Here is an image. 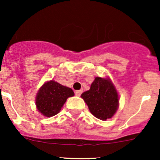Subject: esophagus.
Instances as JSON below:
<instances>
[{
  "label": "esophagus",
  "mask_w": 160,
  "mask_h": 160,
  "mask_svg": "<svg viewBox=\"0 0 160 160\" xmlns=\"http://www.w3.org/2000/svg\"><path fill=\"white\" fill-rule=\"evenodd\" d=\"M82 92H83V90H76L75 91V94L77 95V96H80V95H81V93H82Z\"/></svg>",
  "instance_id": "1"
}]
</instances>
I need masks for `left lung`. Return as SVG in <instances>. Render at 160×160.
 Instances as JSON below:
<instances>
[{
    "label": "left lung",
    "mask_w": 160,
    "mask_h": 160,
    "mask_svg": "<svg viewBox=\"0 0 160 160\" xmlns=\"http://www.w3.org/2000/svg\"><path fill=\"white\" fill-rule=\"evenodd\" d=\"M81 98L88 104L90 113L102 121L112 118L118 108V94L109 78L97 77L90 90L83 92Z\"/></svg>",
    "instance_id": "obj_1"
}]
</instances>
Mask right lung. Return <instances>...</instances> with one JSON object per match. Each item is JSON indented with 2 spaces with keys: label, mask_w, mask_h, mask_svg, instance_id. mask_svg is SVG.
<instances>
[{
  "label": "right lung",
  "mask_w": 160,
  "mask_h": 160,
  "mask_svg": "<svg viewBox=\"0 0 160 160\" xmlns=\"http://www.w3.org/2000/svg\"><path fill=\"white\" fill-rule=\"evenodd\" d=\"M74 95L73 91L68 87L50 80L40 88L35 98L38 111L46 117L57 114L67 101V99Z\"/></svg>",
  "instance_id": "add662e5"
}]
</instances>
